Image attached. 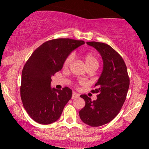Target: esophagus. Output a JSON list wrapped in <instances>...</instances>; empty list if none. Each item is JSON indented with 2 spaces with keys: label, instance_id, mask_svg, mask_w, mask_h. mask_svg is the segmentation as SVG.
<instances>
[{
  "label": "esophagus",
  "instance_id": "1",
  "mask_svg": "<svg viewBox=\"0 0 149 149\" xmlns=\"http://www.w3.org/2000/svg\"><path fill=\"white\" fill-rule=\"evenodd\" d=\"M79 97V95H78V93H76L75 92H73L72 93V99H74V98H77V97Z\"/></svg>",
  "mask_w": 149,
  "mask_h": 149
}]
</instances>
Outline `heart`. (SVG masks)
<instances>
[{"mask_svg":"<svg viewBox=\"0 0 149 149\" xmlns=\"http://www.w3.org/2000/svg\"><path fill=\"white\" fill-rule=\"evenodd\" d=\"M73 59V54H69L67 56L63 62V66L64 68H68L71 65V61H72ZM83 59H84L85 64H86L87 68L91 67V66H98L99 65V61L97 59V58L95 54H93L92 53H87L83 56Z\"/></svg>","mask_w":149,"mask_h":149,"instance_id":"obj_1","label":"heart"}]
</instances>
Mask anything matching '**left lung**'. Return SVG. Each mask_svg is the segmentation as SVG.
Returning a JSON list of instances; mask_svg holds the SVG:
<instances>
[{
    "label": "left lung",
    "instance_id": "left-lung-1",
    "mask_svg": "<svg viewBox=\"0 0 149 149\" xmlns=\"http://www.w3.org/2000/svg\"><path fill=\"white\" fill-rule=\"evenodd\" d=\"M100 53L103 71L92 93L97 99L92 101L86 95H80L85 102L79 111L80 119L92 127H99L111 121L118 114L126 100L130 86L127 66L122 57L110 45L100 42H87Z\"/></svg>",
    "mask_w": 149,
    "mask_h": 149
}]
</instances>
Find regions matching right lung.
I'll return each mask as SVG.
<instances>
[{
    "mask_svg": "<svg viewBox=\"0 0 149 149\" xmlns=\"http://www.w3.org/2000/svg\"><path fill=\"white\" fill-rule=\"evenodd\" d=\"M85 42L57 38L42 43L34 50L22 73L20 95L24 107L38 123L47 125L59 118L72 96V90L51 88V77L63 67L65 58Z\"/></svg>",
    "mask_w": 149,
    "mask_h": 149,
    "instance_id": "add662e5",
    "label": "right lung"
}]
</instances>
